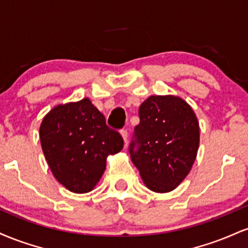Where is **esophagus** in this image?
<instances>
[{"label":"esophagus","instance_id":"34e87169","mask_svg":"<svg viewBox=\"0 0 248 248\" xmlns=\"http://www.w3.org/2000/svg\"><path fill=\"white\" fill-rule=\"evenodd\" d=\"M120 133H121V135H122V138H124V143H127V141H128V132H127V129H121L120 130Z\"/></svg>","mask_w":248,"mask_h":248}]
</instances>
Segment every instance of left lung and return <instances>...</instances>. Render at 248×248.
<instances>
[{"instance_id":"obj_1","label":"left lung","mask_w":248,"mask_h":248,"mask_svg":"<svg viewBox=\"0 0 248 248\" xmlns=\"http://www.w3.org/2000/svg\"><path fill=\"white\" fill-rule=\"evenodd\" d=\"M130 158L144 184L155 192H169L191 169L199 144V126L191 107L178 96L152 95L139 109Z\"/></svg>"}]
</instances>
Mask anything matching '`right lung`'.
<instances>
[{"label": "right lung", "instance_id": "right-lung-1", "mask_svg": "<svg viewBox=\"0 0 248 248\" xmlns=\"http://www.w3.org/2000/svg\"><path fill=\"white\" fill-rule=\"evenodd\" d=\"M42 149L57 181L70 191H91L106 169L108 155L124 147L120 133L88 99L59 105L43 119Z\"/></svg>", "mask_w": 248, "mask_h": 248}]
</instances>
